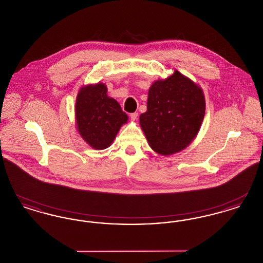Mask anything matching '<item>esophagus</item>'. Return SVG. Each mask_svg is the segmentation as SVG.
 <instances>
[{
  "mask_svg": "<svg viewBox=\"0 0 263 263\" xmlns=\"http://www.w3.org/2000/svg\"><path fill=\"white\" fill-rule=\"evenodd\" d=\"M130 118H131V120H132V121H136L138 118V113H131V114H130Z\"/></svg>",
  "mask_w": 263,
  "mask_h": 263,
  "instance_id": "1",
  "label": "esophagus"
}]
</instances>
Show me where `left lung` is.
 <instances>
[{
	"label": "left lung",
	"instance_id": "1",
	"mask_svg": "<svg viewBox=\"0 0 263 263\" xmlns=\"http://www.w3.org/2000/svg\"><path fill=\"white\" fill-rule=\"evenodd\" d=\"M205 115L203 90L189 78L175 71L149 88L147 111L140 125L151 148L168 156L185 149L196 137Z\"/></svg>",
	"mask_w": 263,
	"mask_h": 263
}]
</instances>
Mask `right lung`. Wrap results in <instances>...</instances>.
<instances>
[{
  "instance_id": "obj_1",
  "label": "right lung",
  "mask_w": 263,
  "mask_h": 263,
  "mask_svg": "<svg viewBox=\"0 0 263 263\" xmlns=\"http://www.w3.org/2000/svg\"><path fill=\"white\" fill-rule=\"evenodd\" d=\"M106 92L107 88L102 83L88 85L81 88L76 100L78 132L96 150L108 148L128 120L119 103Z\"/></svg>"
}]
</instances>
